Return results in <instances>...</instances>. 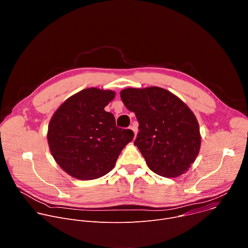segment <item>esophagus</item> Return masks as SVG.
<instances>
[{
    "label": "esophagus",
    "mask_w": 248,
    "mask_h": 248,
    "mask_svg": "<svg viewBox=\"0 0 248 248\" xmlns=\"http://www.w3.org/2000/svg\"><path fill=\"white\" fill-rule=\"evenodd\" d=\"M129 128L133 131V133H134V137H135V136H136V133H137V127H136L134 124H132Z\"/></svg>",
    "instance_id": "1"
}]
</instances>
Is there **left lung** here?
Wrapping results in <instances>:
<instances>
[{"label": "left lung", "mask_w": 248, "mask_h": 248, "mask_svg": "<svg viewBox=\"0 0 248 248\" xmlns=\"http://www.w3.org/2000/svg\"><path fill=\"white\" fill-rule=\"evenodd\" d=\"M120 94L138 121L134 145L149 169L165 178L187 171L201 146L199 124L187 105L157 86L125 88Z\"/></svg>", "instance_id": "8db88e82"}]
</instances>
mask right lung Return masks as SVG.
I'll return each instance as SVG.
<instances>
[{
	"label": "right lung",
	"instance_id": "1",
	"mask_svg": "<svg viewBox=\"0 0 248 248\" xmlns=\"http://www.w3.org/2000/svg\"><path fill=\"white\" fill-rule=\"evenodd\" d=\"M115 96L113 90L83 89L67 98L51 118V154L73 178L90 181L107 174L132 140V130L117 127L114 115L104 110Z\"/></svg>",
	"mask_w": 248,
	"mask_h": 248
}]
</instances>
